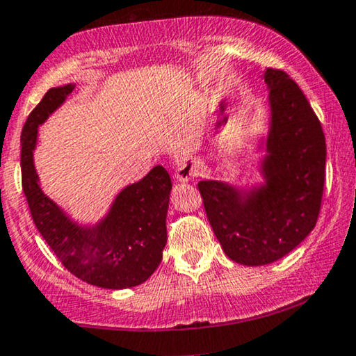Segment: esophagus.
<instances>
[{
  "label": "esophagus",
  "mask_w": 356,
  "mask_h": 356,
  "mask_svg": "<svg viewBox=\"0 0 356 356\" xmlns=\"http://www.w3.org/2000/svg\"><path fill=\"white\" fill-rule=\"evenodd\" d=\"M199 167H201V162L195 157L182 159L177 164V169H175V179L179 182H189L191 179H194L197 175Z\"/></svg>",
  "instance_id": "34e87169"
}]
</instances>
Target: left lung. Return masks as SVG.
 <instances>
[{"label": "left lung", "mask_w": 356, "mask_h": 356, "mask_svg": "<svg viewBox=\"0 0 356 356\" xmlns=\"http://www.w3.org/2000/svg\"><path fill=\"white\" fill-rule=\"evenodd\" d=\"M263 79L271 112L263 184L248 191L222 181L197 184L222 251L244 266L291 252L313 231L325 187L326 144L316 113L286 72L266 68Z\"/></svg>", "instance_id": "1"}]
</instances>
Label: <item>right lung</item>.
<instances>
[{
	"label": "right lung",
	"instance_id": "1",
	"mask_svg": "<svg viewBox=\"0 0 356 356\" xmlns=\"http://www.w3.org/2000/svg\"><path fill=\"white\" fill-rule=\"evenodd\" d=\"M75 83L50 88L26 118L22 132V184L36 229L65 268L85 283L107 289L142 284L162 261L165 218L172 189L169 172L155 165L144 179L117 194L104 219L75 222L42 191L33 152L38 127L67 100Z\"/></svg>",
	"mask_w": 356,
	"mask_h": 356
}]
</instances>
